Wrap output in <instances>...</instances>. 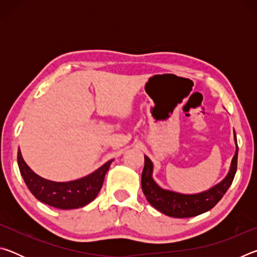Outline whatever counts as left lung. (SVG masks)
I'll list each match as a JSON object with an SVG mask.
<instances>
[{"label":"left lung","mask_w":257,"mask_h":257,"mask_svg":"<svg viewBox=\"0 0 257 257\" xmlns=\"http://www.w3.org/2000/svg\"><path fill=\"white\" fill-rule=\"evenodd\" d=\"M233 139L234 144H236V151H234L228 175L219 184L197 194H181L160 187L153 178V162L150 160L149 156L145 155V165L142 173V189L147 202L163 214L178 217V219L196 216L210 211L227 193L228 188L232 184L234 175H236L238 145L234 130Z\"/></svg>","instance_id":"8db88e82"}]
</instances>
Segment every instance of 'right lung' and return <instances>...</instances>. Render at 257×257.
<instances>
[{
  "instance_id": "add662e5",
  "label": "right lung",
  "mask_w": 257,
  "mask_h": 257,
  "mask_svg": "<svg viewBox=\"0 0 257 257\" xmlns=\"http://www.w3.org/2000/svg\"><path fill=\"white\" fill-rule=\"evenodd\" d=\"M113 160L80 179L56 182L38 176L30 169L18 149V165L25 184L38 201L60 210L79 208L96 198Z\"/></svg>"
}]
</instances>
